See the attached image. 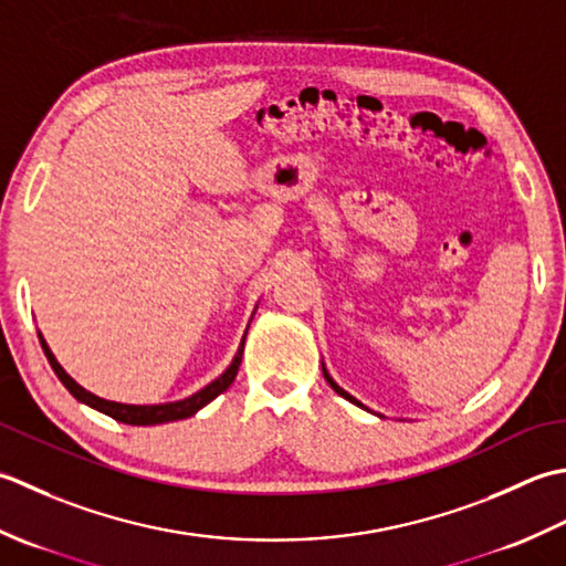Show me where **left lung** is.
<instances>
[{"mask_svg":"<svg viewBox=\"0 0 566 566\" xmlns=\"http://www.w3.org/2000/svg\"><path fill=\"white\" fill-rule=\"evenodd\" d=\"M325 378H327V384H329V386H332V388H334V390H337V394H339V396H342V398H347V400H352V402H356V406H361V402H359V400H356V398H352V396H349V394H347V390H342V388H339V386H337V384H334V380H332V378H329V374H327V371H325Z\"/></svg>","mask_w":566,"mask_h":566,"instance_id":"8db88e82","label":"left lung"}]
</instances>
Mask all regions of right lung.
Returning a JSON list of instances; mask_svg holds the SVG:
<instances>
[{"label": "right lung", "mask_w": 566, "mask_h": 566, "mask_svg": "<svg viewBox=\"0 0 566 566\" xmlns=\"http://www.w3.org/2000/svg\"><path fill=\"white\" fill-rule=\"evenodd\" d=\"M39 339H41V347H43L45 359L51 361L55 376L63 380V386H65L67 390H71V394H73L80 402H85V406L95 408V410H99V412H105V415H109V418L119 420V422H126V424H160V422H172V420H186V418H190V415H195L200 408H205L207 402L214 400L219 394H224V390H227L229 386H232V380L237 378L239 364H241V354H244V339H247V334H244V339H241V347H239V352H237V356H234L232 366H229L222 376H219L217 380H212L210 386H205L202 390H198V394H195V396H190V398H186V400H178V402H164V406H124V402H112V400L92 396L90 390H85L83 386H77L75 380L63 371V366L55 361V356L51 354V349L45 347V342H43L41 334H39Z\"/></svg>", "instance_id": "obj_1"}]
</instances>
